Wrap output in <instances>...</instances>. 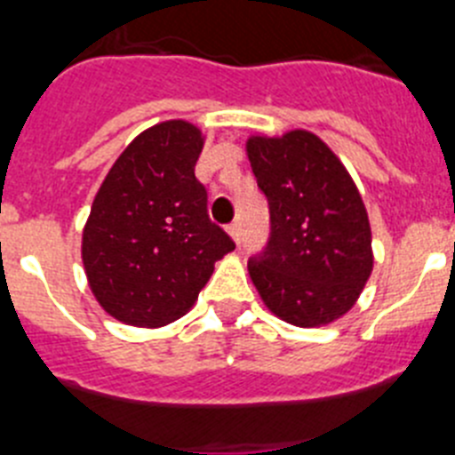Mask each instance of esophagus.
<instances>
[{
	"mask_svg": "<svg viewBox=\"0 0 455 455\" xmlns=\"http://www.w3.org/2000/svg\"><path fill=\"white\" fill-rule=\"evenodd\" d=\"M228 232H230V236L235 239L236 246H239V243H241V223H239V220H235V223L228 228Z\"/></svg>",
	"mask_w": 455,
	"mask_h": 455,
	"instance_id": "esophagus-1",
	"label": "esophagus"
}]
</instances>
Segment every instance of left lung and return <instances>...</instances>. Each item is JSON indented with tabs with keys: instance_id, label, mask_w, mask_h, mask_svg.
Wrapping results in <instances>:
<instances>
[{
	"instance_id": "8db88e82",
	"label": "left lung",
	"mask_w": 455,
	"mask_h": 455,
	"mask_svg": "<svg viewBox=\"0 0 455 455\" xmlns=\"http://www.w3.org/2000/svg\"><path fill=\"white\" fill-rule=\"evenodd\" d=\"M246 152L271 212L267 248L248 259L252 284L287 323H332L355 305L373 268L355 182L312 132L251 136Z\"/></svg>"
}]
</instances>
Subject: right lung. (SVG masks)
<instances>
[{
	"label": "right lung",
	"instance_id": "add662e5",
	"mask_svg": "<svg viewBox=\"0 0 455 455\" xmlns=\"http://www.w3.org/2000/svg\"><path fill=\"white\" fill-rule=\"evenodd\" d=\"M203 143L187 120L140 132L92 200L84 268L104 312L123 323L159 328L187 315L214 264L235 251L196 180Z\"/></svg>",
	"mask_w": 455,
	"mask_h": 455
}]
</instances>
